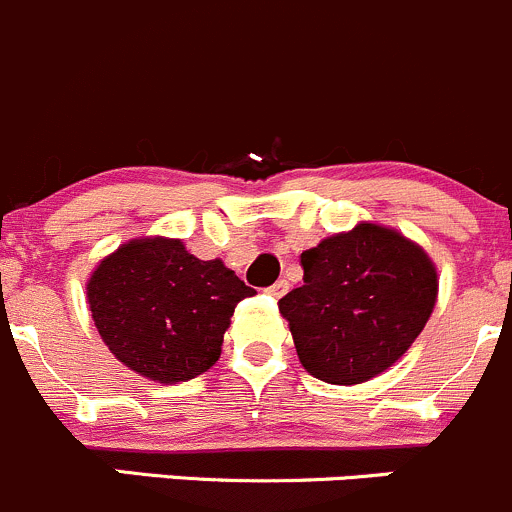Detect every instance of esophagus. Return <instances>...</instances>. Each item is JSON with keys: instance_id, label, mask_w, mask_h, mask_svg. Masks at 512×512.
<instances>
[{"instance_id": "34e87169", "label": "esophagus", "mask_w": 512, "mask_h": 512, "mask_svg": "<svg viewBox=\"0 0 512 512\" xmlns=\"http://www.w3.org/2000/svg\"><path fill=\"white\" fill-rule=\"evenodd\" d=\"M268 295H273V298H281V295L288 293V281H276L273 286L266 288Z\"/></svg>"}]
</instances>
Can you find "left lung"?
I'll return each mask as SVG.
<instances>
[{"label":"left lung","mask_w":512,"mask_h":512,"mask_svg":"<svg viewBox=\"0 0 512 512\" xmlns=\"http://www.w3.org/2000/svg\"><path fill=\"white\" fill-rule=\"evenodd\" d=\"M303 286L278 300L300 365L328 384H360L392 367L424 330L439 278L421 246L357 224L300 254Z\"/></svg>","instance_id":"8db88e82"}]
</instances>
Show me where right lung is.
I'll return each instance as SVG.
<instances>
[{
  "instance_id": "right-lung-1",
  "label": "right lung",
  "mask_w": 512,
  "mask_h": 512,
  "mask_svg": "<svg viewBox=\"0 0 512 512\" xmlns=\"http://www.w3.org/2000/svg\"><path fill=\"white\" fill-rule=\"evenodd\" d=\"M93 323L133 372L177 384L207 372L239 300L254 295L219 258L199 261L179 239H133L105 256L86 286Z\"/></svg>"
}]
</instances>
